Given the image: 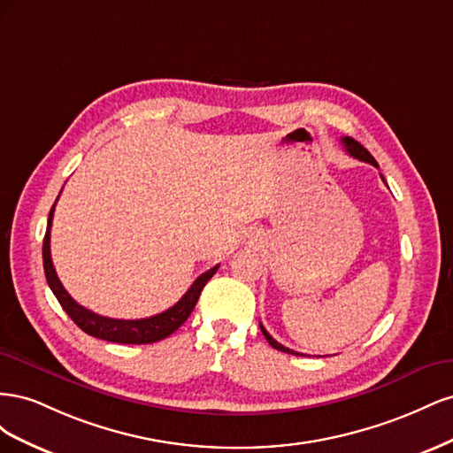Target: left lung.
<instances>
[{"instance_id": "8db88e82", "label": "left lung", "mask_w": 453, "mask_h": 453, "mask_svg": "<svg viewBox=\"0 0 453 453\" xmlns=\"http://www.w3.org/2000/svg\"><path fill=\"white\" fill-rule=\"evenodd\" d=\"M342 143H344V147H346V150L348 153L353 157V158H359V160H363V162H368V164H372V166H376L378 168V162L374 160V157L368 153V150L359 143V142H355L353 138H342ZM383 180V177H381ZM260 331H263V334H265V338L268 340V344L273 348V349H280V351H283V353H295L293 349H289V348H285V346H281L280 342H276L273 340L270 334H268V331L266 328L263 326V323H260ZM295 355H298V353H295Z\"/></svg>"}]
</instances>
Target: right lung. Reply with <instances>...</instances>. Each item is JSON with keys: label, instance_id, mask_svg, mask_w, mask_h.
<instances>
[{"label": "right lung", "instance_id": "obj_1", "mask_svg": "<svg viewBox=\"0 0 453 453\" xmlns=\"http://www.w3.org/2000/svg\"><path fill=\"white\" fill-rule=\"evenodd\" d=\"M57 205V203H54ZM54 205L49 213V223H47V232L43 238V268H45V278L50 287V291L54 296L58 298L60 306L65 310V313L70 315L73 323L85 331L87 334L94 338H102L107 342H117V344H153V342H158L162 338H168L172 333H175L187 319L190 311L195 310L200 293L203 289V285L211 280L213 273L217 272L219 265L210 268L208 272H203L202 276L190 285V289L181 296V300L177 304H173L170 310L162 311L158 315H153V318H145V319H111V318H104V315L94 313L81 304H77L75 300L70 296L64 289V285L60 283L57 270H54L52 258H50V225H52V215H54Z\"/></svg>", "mask_w": 453, "mask_h": 453}]
</instances>
